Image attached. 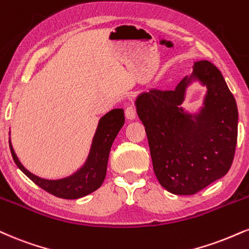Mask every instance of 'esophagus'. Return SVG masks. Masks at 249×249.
<instances>
[{
	"label": "esophagus",
	"instance_id": "1",
	"mask_svg": "<svg viewBox=\"0 0 249 249\" xmlns=\"http://www.w3.org/2000/svg\"><path fill=\"white\" fill-rule=\"evenodd\" d=\"M125 116H126L127 119H134L137 117V109L134 106H128L126 107V109H125Z\"/></svg>",
	"mask_w": 249,
	"mask_h": 249
}]
</instances>
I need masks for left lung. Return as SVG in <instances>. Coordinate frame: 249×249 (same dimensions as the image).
<instances>
[{"instance_id":"1","label":"left lung","mask_w":249,"mask_h":249,"mask_svg":"<svg viewBox=\"0 0 249 249\" xmlns=\"http://www.w3.org/2000/svg\"><path fill=\"white\" fill-rule=\"evenodd\" d=\"M191 77L208 88L195 117L179 107ZM153 169L160 184L175 195H195L229 172L238 138V107L220 71L208 60L195 61L194 73L173 90L152 89L137 98Z\"/></svg>"}]
</instances>
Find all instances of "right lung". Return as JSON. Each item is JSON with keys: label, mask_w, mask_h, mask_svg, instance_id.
Listing matches in <instances>:
<instances>
[{"label": "right lung", "mask_w": 249, "mask_h": 249, "mask_svg": "<svg viewBox=\"0 0 249 249\" xmlns=\"http://www.w3.org/2000/svg\"><path fill=\"white\" fill-rule=\"evenodd\" d=\"M124 123L125 116L123 109H113L102 117L85 166L70 178L61 179H45L30 173L19 162L10 140H9V146L15 163L38 187L59 198L76 199L97 190L103 183L107 174L110 148Z\"/></svg>", "instance_id": "right-lung-1"}]
</instances>
